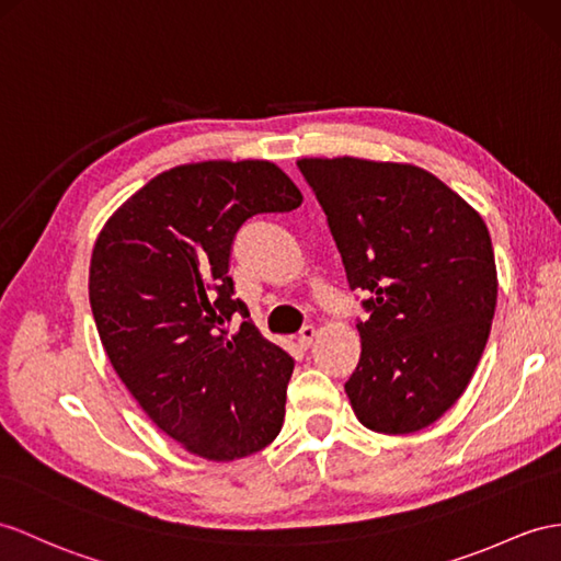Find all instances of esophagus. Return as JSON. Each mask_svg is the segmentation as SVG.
Instances as JSON below:
<instances>
[{
    "mask_svg": "<svg viewBox=\"0 0 561 561\" xmlns=\"http://www.w3.org/2000/svg\"><path fill=\"white\" fill-rule=\"evenodd\" d=\"M313 340H317V328L313 325H305L302 331H299V335H297V343H299V347H311V343Z\"/></svg>",
    "mask_w": 561,
    "mask_h": 561,
    "instance_id": "34e87169",
    "label": "esophagus"
}]
</instances>
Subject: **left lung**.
<instances>
[{
	"instance_id": "8db88e82",
	"label": "left lung",
	"mask_w": 561,
	"mask_h": 561,
	"mask_svg": "<svg viewBox=\"0 0 561 561\" xmlns=\"http://www.w3.org/2000/svg\"><path fill=\"white\" fill-rule=\"evenodd\" d=\"M352 290L371 297L345 392L366 428L431 426L467 390L497 305L493 242L467 199L414 163L297 159Z\"/></svg>"
}]
</instances>
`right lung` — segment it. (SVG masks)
Segmentation results:
<instances>
[{
  "label": "right lung",
  "instance_id": "right-lung-1",
  "mask_svg": "<svg viewBox=\"0 0 561 561\" xmlns=\"http://www.w3.org/2000/svg\"><path fill=\"white\" fill-rule=\"evenodd\" d=\"M299 204L271 161L181 163L123 202L94 242L90 305L106 357L157 428L202 459L250 457L280 433L295 362L233 299L228 259L250 216ZM236 312L245 321L228 336Z\"/></svg>",
  "mask_w": 561,
  "mask_h": 561
}]
</instances>
